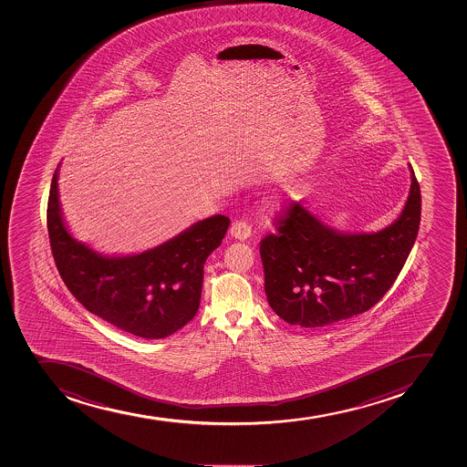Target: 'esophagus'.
<instances>
[{"instance_id": "obj_1", "label": "esophagus", "mask_w": 467, "mask_h": 467, "mask_svg": "<svg viewBox=\"0 0 467 467\" xmlns=\"http://www.w3.org/2000/svg\"><path fill=\"white\" fill-rule=\"evenodd\" d=\"M230 234L237 240H246L251 235V227L244 221H234L232 228H230Z\"/></svg>"}]
</instances>
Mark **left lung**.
Wrapping results in <instances>:
<instances>
[{
    "label": "left lung",
    "mask_w": 467,
    "mask_h": 467,
    "mask_svg": "<svg viewBox=\"0 0 467 467\" xmlns=\"http://www.w3.org/2000/svg\"><path fill=\"white\" fill-rule=\"evenodd\" d=\"M411 187L400 218L377 233H340L301 202L275 218V234L260 242L265 292L287 324L322 328L372 308L402 271L418 237L420 187Z\"/></svg>",
    "instance_id": "1"
}]
</instances>
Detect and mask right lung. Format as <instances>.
<instances>
[{
  "label": "right lung",
  "mask_w": 467,
  "mask_h": 467,
  "mask_svg": "<svg viewBox=\"0 0 467 467\" xmlns=\"http://www.w3.org/2000/svg\"><path fill=\"white\" fill-rule=\"evenodd\" d=\"M58 166L49 189L47 225L63 283L86 310L143 338H163L195 317L204 263L227 233L230 219L216 214L193 223L157 248L107 257L77 242L63 223Z\"/></svg>",
  "instance_id": "right-lung-1"
}]
</instances>
